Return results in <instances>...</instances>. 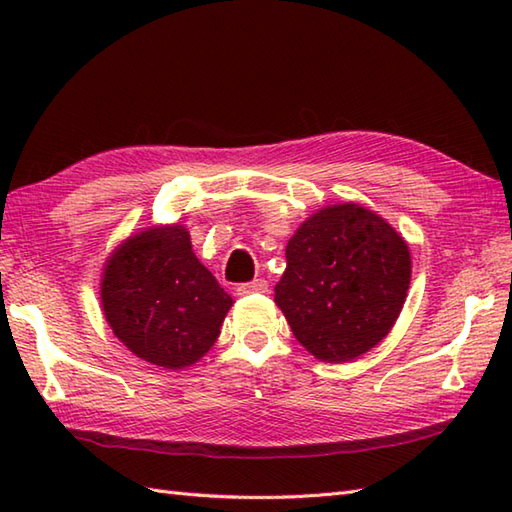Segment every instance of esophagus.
Here are the masks:
<instances>
[{
    "mask_svg": "<svg viewBox=\"0 0 512 512\" xmlns=\"http://www.w3.org/2000/svg\"><path fill=\"white\" fill-rule=\"evenodd\" d=\"M237 295L239 297H248V295H255V292H268V284H266V279H253V281H248V284H239L237 288Z\"/></svg>",
    "mask_w": 512,
    "mask_h": 512,
    "instance_id": "esophagus-1",
    "label": "esophagus"
}]
</instances>
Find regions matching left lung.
Instances as JSON below:
<instances>
[{
	"label": "left lung",
	"mask_w": 512,
	"mask_h": 512,
	"mask_svg": "<svg viewBox=\"0 0 512 512\" xmlns=\"http://www.w3.org/2000/svg\"><path fill=\"white\" fill-rule=\"evenodd\" d=\"M286 262L275 303L319 361L345 363L369 352L405 306L409 246L361 204H332L308 217L288 239Z\"/></svg>",
	"instance_id": "8db88e82"
}]
</instances>
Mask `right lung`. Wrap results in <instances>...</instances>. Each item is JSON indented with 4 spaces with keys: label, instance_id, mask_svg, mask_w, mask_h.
Wrapping results in <instances>:
<instances>
[{
    "label": "right lung",
    "instance_id": "add662e5",
    "mask_svg": "<svg viewBox=\"0 0 512 512\" xmlns=\"http://www.w3.org/2000/svg\"><path fill=\"white\" fill-rule=\"evenodd\" d=\"M101 306L129 352L184 369L211 350L233 299L200 264L182 224L140 231L107 257Z\"/></svg>",
    "mask_w": 512,
    "mask_h": 512
}]
</instances>
